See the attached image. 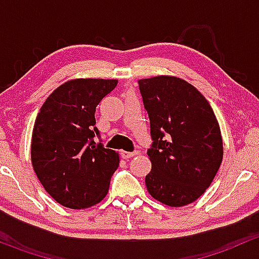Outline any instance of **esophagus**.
<instances>
[{
  "label": "esophagus",
  "instance_id": "34e87169",
  "mask_svg": "<svg viewBox=\"0 0 259 259\" xmlns=\"http://www.w3.org/2000/svg\"><path fill=\"white\" fill-rule=\"evenodd\" d=\"M137 154H139V151H121V156L124 159H130L133 158L134 155H137Z\"/></svg>",
  "mask_w": 259,
  "mask_h": 259
}]
</instances>
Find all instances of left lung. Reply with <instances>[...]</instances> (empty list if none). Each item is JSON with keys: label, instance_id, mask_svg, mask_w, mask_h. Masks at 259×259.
Returning <instances> with one entry per match:
<instances>
[{"label": "left lung", "instance_id": "left-lung-1", "mask_svg": "<svg viewBox=\"0 0 259 259\" xmlns=\"http://www.w3.org/2000/svg\"><path fill=\"white\" fill-rule=\"evenodd\" d=\"M138 82L153 140L148 150V192L169 207L193 203L213 182L223 159L213 109L194 86L179 77L155 76Z\"/></svg>", "mask_w": 259, "mask_h": 259}]
</instances>
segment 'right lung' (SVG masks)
<instances>
[{
	"instance_id": "1",
	"label": "right lung",
	"mask_w": 259,
	"mask_h": 259,
	"mask_svg": "<svg viewBox=\"0 0 259 259\" xmlns=\"http://www.w3.org/2000/svg\"><path fill=\"white\" fill-rule=\"evenodd\" d=\"M117 80L75 79L46 99L31 142L33 170L59 204L83 209L101 202L119 166V154L94 142L95 110Z\"/></svg>"
}]
</instances>
